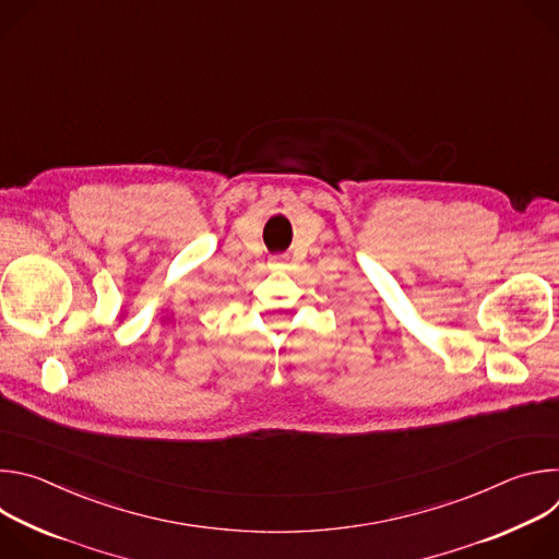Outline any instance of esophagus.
I'll return each instance as SVG.
<instances>
[{"label": "esophagus", "instance_id": "esophagus-1", "mask_svg": "<svg viewBox=\"0 0 559 559\" xmlns=\"http://www.w3.org/2000/svg\"><path fill=\"white\" fill-rule=\"evenodd\" d=\"M285 267V259L283 257H272L270 259V270H283Z\"/></svg>", "mask_w": 559, "mask_h": 559}]
</instances>
